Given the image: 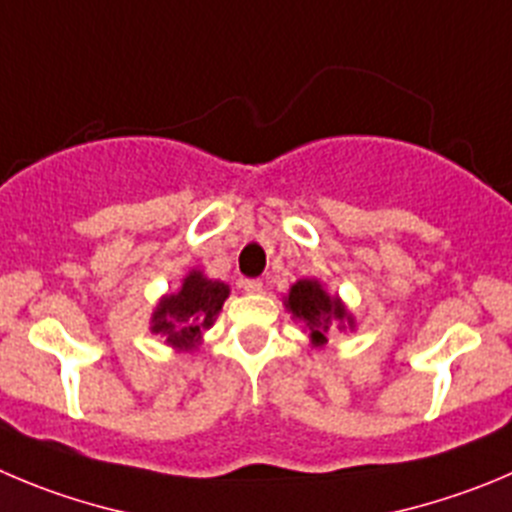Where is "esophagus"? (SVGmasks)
<instances>
[{
    "label": "esophagus",
    "mask_w": 512,
    "mask_h": 512,
    "mask_svg": "<svg viewBox=\"0 0 512 512\" xmlns=\"http://www.w3.org/2000/svg\"><path fill=\"white\" fill-rule=\"evenodd\" d=\"M242 290H245V293H262V280H257V278H247V280H242Z\"/></svg>",
    "instance_id": "1"
}]
</instances>
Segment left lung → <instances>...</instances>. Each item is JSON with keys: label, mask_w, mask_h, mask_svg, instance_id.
I'll return each mask as SVG.
<instances>
[{"label": "left lung", "mask_w": 512, "mask_h": 512, "mask_svg": "<svg viewBox=\"0 0 512 512\" xmlns=\"http://www.w3.org/2000/svg\"><path fill=\"white\" fill-rule=\"evenodd\" d=\"M288 308L293 313V318H298L308 328L315 343L326 341L323 333L331 328L333 321H343L346 318V308L336 298H331L315 280H300V283H295L290 288Z\"/></svg>", "instance_id": "8db88e82"}]
</instances>
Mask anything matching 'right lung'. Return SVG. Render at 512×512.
<instances>
[{
  "label": "right lung",
  "instance_id": "add662e5",
  "mask_svg": "<svg viewBox=\"0 0 512 512\" xmlns=\"http://www.w3.org/2000/svg\"><path fill=\"white\" fill-rule=\"evenodd\" d=\"M229 288L219 280H207L202 272H191L176 295L159 303L151 331L164 336L169 346L191 348L209 328L227 300Z\"/></svg>",
  "mask_w": 512,
  "mask_h": 512
}]
</instances>
